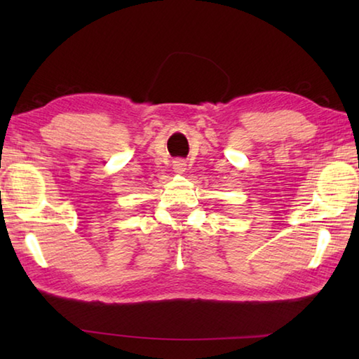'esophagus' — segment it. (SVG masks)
<instances>
[{"label": "esophagus", "instance_id": "obj_1", "mask_svg": "<svg viewBox=\"0 0 359 359\" xmlns=\"http://www.w3.org/2000/svg\"><path fill=\"white\" fill-rule=\"evenodd\" d=\"M174 169H175V172H179V174H182V172H185V169H187V165L182 160H179V161H174Z\"/></svg>", "mask_w": 359, "mask_h": 359}]
</instances>
